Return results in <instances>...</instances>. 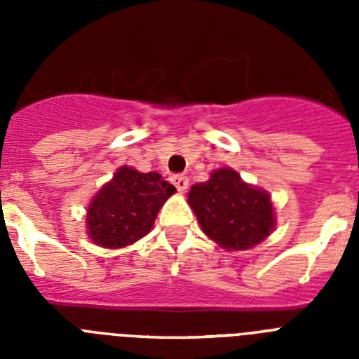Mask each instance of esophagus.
Wrapping results in <instances>:
<instances>
[{"mask_svg":"<svg viewBox=\"0 0 359 359\" xmlns=\"http://www.w3.org/2000/svg\"><path fill=\"white\" fill-rule=\"evenodd\" d=\"M170 182L176 187L177 192H185V190L189 189V177L183 176V174H174V176L170 177Z\"/></svg>","mask_w":359,"mask_h":359,"instance_id":"1","label":"esophagus"}]
</instances>
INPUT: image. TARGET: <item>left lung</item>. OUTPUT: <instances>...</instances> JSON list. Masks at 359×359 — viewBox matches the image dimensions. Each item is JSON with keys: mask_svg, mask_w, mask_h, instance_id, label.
<instances>
[{"mask_svg": "<svg viewBox=\"0 0 359 359\" xmlns=\"http://www.w3.org/2000/svg\"><path fill=\"white\" fill-rule=\"evenodd\" d=\"M189 205L201 230L224 250L253 248L275 228L268 192L243 182L230 167H221L208 182L192 185Z\"/></svg>", "mask_w": 359, "mask_h": 359, "instance_id": "1", "label": "left lung"}]
</instances>
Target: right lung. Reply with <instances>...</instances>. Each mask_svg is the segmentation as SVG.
<instances>
[{"label":"right lung","instance_id":"obj_1","mask_svg":"<svg viewBox=\"0 0 359 359\" xmlns=\"http://www.w3.org/2000/svg\"><path fill=\"white\" fill-rule=\"evenodd\" d=\"M174 192L158 172H138L123 165L91 199L88 236L102 248H126L152 230L158 212Z\"/></svg>","mask_w":359,"mask_h":359}]
</instances>
